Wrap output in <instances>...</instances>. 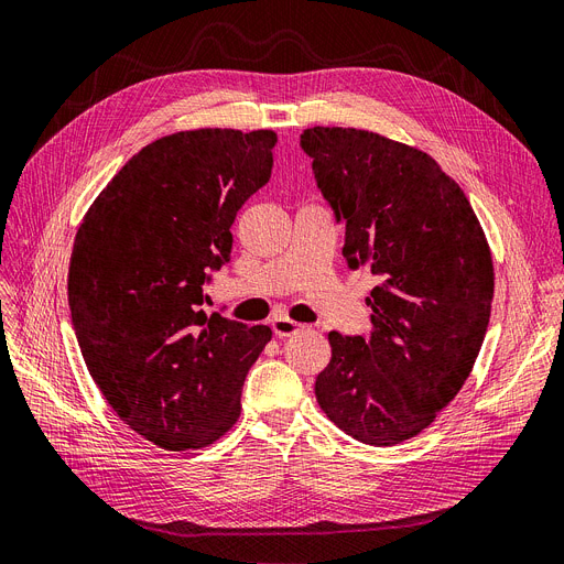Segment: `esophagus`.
I'll return each mask as SVG.
<instances>
[{"label": "esophagus", "instance_id": "34e87169", "mask_svg": "<svg viewBox=\"0 0 564 564\" xmlns=\"http://www.w3.org/2000/svg\"><path fill=\"white\" fill-rule=\"evenodd\" d=\"M270 326H273V333H275L278 337L296 335L299 330H303V328H305L303 324H296V322H291V319H286V317H275L273 322H270Z\"/></svg>", "mask_w": 564, "mask_h": 564}]
</instances>
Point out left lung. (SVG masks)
<instances>
[{
  "label": "left lung",
  "instance_id": "1",
  "mask_svg": "<svg viewBox=\"0 0 564 564\" xmlns=\"http://www.w3.org/2000/svg\"><path fill=\"white\" fill-rule=\"evenodd\" d=\"M337 221L343 257L379 284L372 333H328L330 364L314 393L324 414L372 446L419 435L456 398L490 319L492 259L456 180L431 154L366 129L301 133Z\"/></svg>",
  "mask_w": 564,
  "mask_h": 564
}]
</instances>
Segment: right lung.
<instances>
[{
	"mask_svg": "<svg viewBox=\"0 0 564 564\" xmlns=\"http://www.w3.org/2000/svg\"><path fill=\"white\" fill-rule=\"evenodd\" d=\"M278 133L177 131L145 145L89 206L69 265L85 366L120 421L169 452L208 446L240 416L273 337L204 310L231 224L273 171Z\"/></svg>",
	"mask_w": 564,
	"mask_h": 564,
	"instance_id": "right-lung-1",
	"label": "right lung"
}]
</instances>
